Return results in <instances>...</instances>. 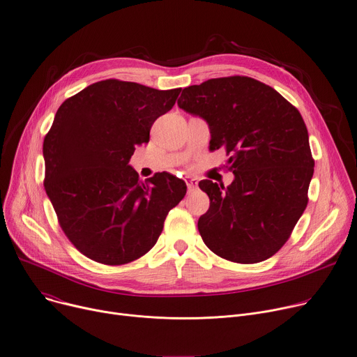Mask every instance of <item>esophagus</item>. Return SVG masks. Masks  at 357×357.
I'll list each match as a JSON object with an SVG mask.
<instances>
[{"instance_id": "obj_1", "label": "esophagus", "mask_w": 357, "mask_h": 357, "mask_svg": "<svg viewBox=\"0 0 357 357\" xmlns=\"http://www.w3.org/2000/svg\"><path fill=\"white\" fill-rule=\"evenodd\" d=\"M185 182H186V186H188L189 192H193V190H195V188L198 186V181L193 179V178H186Z\"/></svg>"}]
</instances>
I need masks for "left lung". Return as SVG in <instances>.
<instances>
[{
	"label": "left lung",
	"instance_id": "left-lung-1",
	"mask_svg": "<svg viewBox=\"0 0 357 357\" xmlns=\"http://www.w3.org/2000/svg\"><path fill=\"white\" fill-rule=\"evenodd\" d=\"M178 105L209 123L211 149L223 148L235 174L226 188L199 182L211 201L198 220L205 245L231 262L266 261L309 201L314 159L301 112L272 86L242 75L190 85Z\"/></svg>",
	"mask_w": 357,
	"mask_h": 357
}]
</instances>
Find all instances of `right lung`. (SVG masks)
<instances>
[{
    "label": "right lung",
    "instance_id": "1",
    "mask_svg": "<svg viewBox=\"0 0 357 357\" xmlns=\"http://www.w3.org/2000/svg\"><path fill=\"white\" fill-rule=\"evenodd\" d=\"M181 91L104 79L58 108L44 138V186L61 229L92 261L111 266L137 261L183 199L182 179L160 172L142 182L128 164Z\"/></svg>",
    "mask_w": 357,
    "mask_h": 357
}]
</instances>
